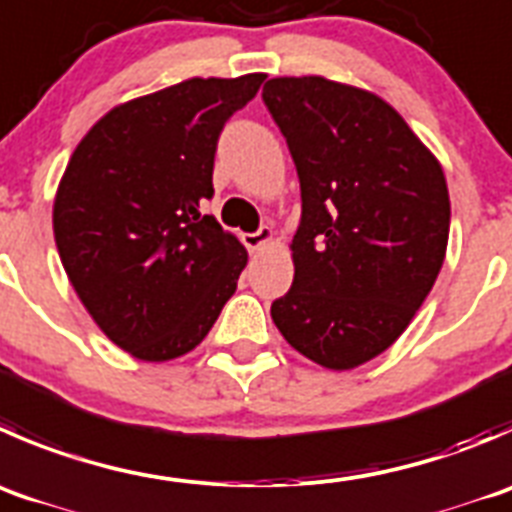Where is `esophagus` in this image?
Returning a JSON list of instances; mask_svg holds the SVG:
<instances>
[{"instance_id": "1", "label": "esophagus", "mask_w": 512, "mask_h": 512, "mask_svg": "<svg viewBox=\"0 0 512 512\" xmlns=\"http://www.w3.org/2000/svg\"><path fill=\"white\" fill-rule=\"evenodd\" d=\"M272 240V230L270 227H260V230L257 232H245V235H242V242H245V247L250 252H255V250H260L262 245H267V242Z\"/></svg>"}]
</instances>
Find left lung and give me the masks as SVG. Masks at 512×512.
<instances>
[{
	"label": "left lung",
	"mask_w": 512,
	"mask_h": 512,
	"mask_svg": "<svg viewBox=\"0 0 512 512\" xmlns=\"http://www.w3.org/2000/svg\"><path fill=\"white\" fill-rule=\"evenodd\" d=\"M262 99L302 197L295 280L272 302V320L312 362L352 370L388 350L433 290L450 232L443 167L365 89L275 77Z\"/></svg>",
	"instance_id": "obj_1"
}]
</instances>
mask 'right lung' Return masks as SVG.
<instances>
[{"mask_svg": "<svg viewBox=\"0 0 512 512\" xmlns=\"http://www.w3.org/2000/svg\"><path fill=\"white\" fill-rule=\"evenodd\" d=\"M265 74L192 77L109 109L54 197L64 272L99 330L137 360L195 350L235 295L247 252L202 212L227 119Z\"/></svg>", "mask_w": 512, "mask_h": 512, "instance_id": "obj_1", "label": "right lung"}]
</instances>
